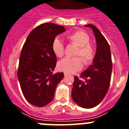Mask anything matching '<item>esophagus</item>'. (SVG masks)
<instances>
[{
	"label": "esophagus",
	"instance_id": "34e87169",
	"mask_svg": "<svg viewBox=\"0 0 129 129\" xmlns=\"http://www.w3.org/2000/svg\"><path fill=\"white\" fill-rule=\"evenodd\" d=\"M67 75H68V74H67V73H64V76L65 77H67Z\"/></svg>",
	"mask_w": 129,
	"mask_h": 129
}]
</instances>
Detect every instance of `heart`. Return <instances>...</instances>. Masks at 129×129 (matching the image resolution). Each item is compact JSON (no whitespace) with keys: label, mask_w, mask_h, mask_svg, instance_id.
I'll return each mask as SVG.
<instances>
[{"label":"heart","mask_w":129,"mask_h":129,"mask_svg":"<svg viewBox=\"0 0 129 129\" xmlns=\"http://www.w3.org/2000/svg\"><path fill=\"white\" fill-rule=\"evenodd\" d=\"M66 38L78 48L74 54V56L75 57L66 58L58 62L57 67L59 71L67 74H72L79 72L82 69V61L85 66H88L93 62L95 53L93 47L90 44V39L87 34L82 30H77L67 34ZM52 49L58 58H62L64 55V45L59 37L54 39L52 43Z\"/></svg>","instance_id":"b5f03b06"}]
</instances>
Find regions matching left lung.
<instances>
[{"label":"left lung","instance_id":"left-lung-1","mask_svg":"<svg viewBox=\"0 0 129 129\" xmlns=\"http://www.w3.org/2000/svg\"><path fill=\"white\" fill-rule=\"evenodd\" d=\"M85 26L93 30L97 42V50L93 64L80 76L84 80L74 77L72 98L81 107L90 109L103 100L109 90L112 62L110 46L104 36L93 25Z\"/></svg>","mask_w":129,"mask_h":129}]
</instances>
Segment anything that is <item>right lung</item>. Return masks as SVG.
Masks as SVG:
<instances>
[{
    "mask_svg": "<svg viewBox=\"0 0 129 129\" xmlns=\"http://www.w3.org/2000/svg\"><path fill=\"white\" fill-rule=\"evenodd\" d=\"M66 30L63 26L42 24L32 30L22 49L17 77L22 92L31 104L44 107L54 97L63 72L53 74L57 57L52 49L55 36Z\"/></svg>",
    "mask_w": 129,
    "mask_h": 129,
    "instance_id": "right-lung-1",
    "label": "right lung"
}]
</instances>
